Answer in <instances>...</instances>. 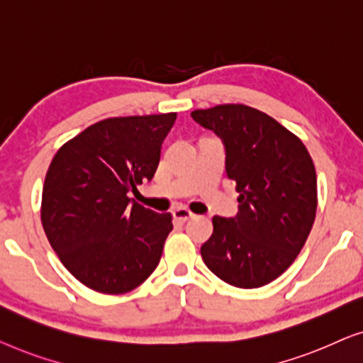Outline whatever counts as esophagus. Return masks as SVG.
I'll use <instances>...</instances> for the list:
<instances>
[{"instance_id":"1","label":"esophagus","mask_w":363,"mask_h":363,"mask_svg":"<svg viewBox=\"0 0 363 363\" xmlns=\"http://www.w3.org/2000/svg\"><path fill=\"white\" fill-rule=\"evenodd\" d=\"M172 216H174L176 220L179 222H187L191 220V218H194V213L186 207H176L174 211H172Z\"/></svg>"}]
</instances>
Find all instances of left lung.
<instances>
[{
  "instance_id": "left-lung-1",
  "label": "left lung",
  "mask_w": 363,
  "mask_h": 363,
  "mask_svg": "<svg viewBox=\"0 0 363 363\" xmlns=\"http://www.w3.org/2000/svg\"><path fill=\"white\" fill-rule=\"evenodd\" d=\"M222 138L227 176L237 182L238 213L212 218L201 255L211 272L243 289L272 283L291 267L309 237L318 208L314 162L298 136L242 104L194 110Z\"/></svg>"
}]
</instances>
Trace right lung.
<instances>
[{
  "mask_svg": "<svg viewBox=\"0 0 363 363\" xmlns=\"http://www.w3.org/2000/svg\"><path fill=\"white\" fill-rule=\"evenodd\" d=\"M176 116L101 120L52 157L40 220L60 262L86 288L128 293L160 263L172 216L131 202L128 194L152 179Z\"/></svg>",
  "mask_w": 363,
  "mask_h": 363,
  "instance_id": "right-lung-1",
  "label": "right lung"
}]
</instances>
